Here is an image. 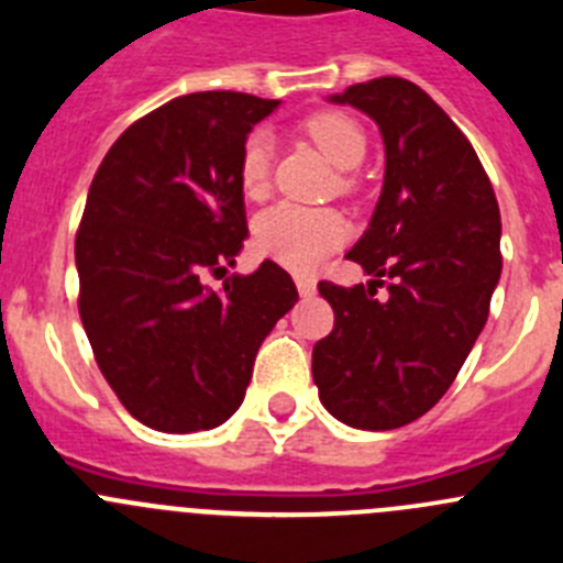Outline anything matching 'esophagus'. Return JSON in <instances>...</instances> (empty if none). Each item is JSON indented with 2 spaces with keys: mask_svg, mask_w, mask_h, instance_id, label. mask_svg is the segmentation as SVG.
<instances>
[{
  "mask_svg": "<svg viewBox=\"0 0 563 563\" xmlns=\"http://www.w3.org/2000/svg\"><path fill=\"white\" fill-rule=\"evenodd\" d=\"M296 287L305 298L316 296V278H312V276H296Z\"/></svg>",
  "mask_w": 563,
  "mask_h": 563,
  "instance_id": "obj_1",
  "label": "esophagus"
}]
</instances>
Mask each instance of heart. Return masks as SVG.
<instances>
[{
  "label": "heart",
  "mask_w": 563,
  "mask_h": 563,
  "mask_svg": "<svg viewBox=\"0 0 563 563\" xmlns=\"http://www.w3.org/2000/svg\"><path fill=\"white\" fill-rule=\"evenodd\" d=\"M305 132L338 168H355L366 157V134L343 112H318L307 118ZM271 137L251 132L239 154V186L247 197L265 191L271 174ZM343 220L335 211L282 202L256 220V245L265 256L292 271H310L332 247L341 245Z\"/></svg>",
  "instance_id": "b5f03b06"
}]
</instances>
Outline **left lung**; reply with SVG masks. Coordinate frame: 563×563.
Masks as SVG:
<instances>
[{"instance_id":"8db88e82","label":"left lung","mask_w":563,"mask_h":563,"mask_svg":"<svg viewBox=\"0 0 563 563\" xmlns=\"http://www.w3.org/2000/svg\"><path fill=\"white\" fill-rule=\"evenodd\" d=\"M327 101L377 123L386 172L346 253L372 282L318 285L335 327L312 350V377L335 420L400 429L449 391L485 327L501 276L499 206L474 146L417 84L375 78ZM383 275L393 285L377 299Z\"/></svg>"}]
</instances>
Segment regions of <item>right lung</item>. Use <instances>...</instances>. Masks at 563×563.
Listing matches in <instances>:
<instances>
[{
    "mask_svg": "<svg viewBox=\"0 0 563 563\" xmlns=\"http://www.w3.org/2000/svg\"><path fill=\"white\" fill-rule=\"evenodd\" d=\"M278 101L191 92L112 143L76 236L81 324L134 420L166 434L217 429L245 400L253 361L292 310L290 273L265 258L222 290L247 239L239 154Z\"/></svg>",
    "mask_w": 563,
    "mask_h": 563,
    "instance_id": "obj_1",
    "label": "right lung"
}]
</instances>
